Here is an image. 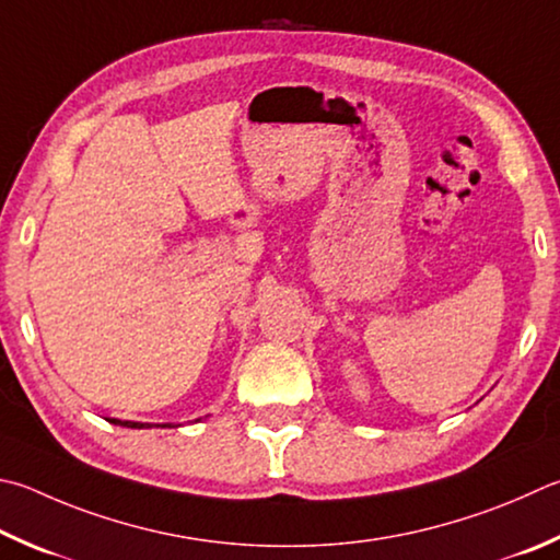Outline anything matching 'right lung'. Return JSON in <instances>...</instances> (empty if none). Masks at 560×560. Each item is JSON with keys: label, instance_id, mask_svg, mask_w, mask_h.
Wrapping results in <instances>:
<instances>
[{"label": "right lung", "instance_id": "add662e5", "mask_svg": "<svg viewBox=\"0 0 560 560\" xmlns=\"http://www.w3.org/2000/svg\"><path fill=\"white\" fill-rule=\"evenodd\" d=\"M112 423L117 425H127V429H149L151 423H137V421H119V419H112Z\"/></svg>", "mask_w": 560, "mask_h": 560}]
</instances>
